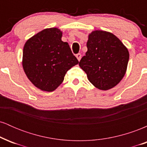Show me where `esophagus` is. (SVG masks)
<instances>
[{
  "label": "esophagus",
  "mask_w": 147,
  "mask_h": 147,
  "mask_svg": "<svg viewBox=\"0 0 147 147\" xmlns=\"http://www.w3.org/2000/svg\"><path fill=\"white\" fill-rule=\"evenodd\" d=\"M76 57L77 58V59H78V61H80L81 58H82V55H81L80 53H78L76 55Z\"/></svg>",
  "instance_id": "obj_1"
}]
</instances>
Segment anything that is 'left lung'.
Returning <instances> with one entry per match:
<instances>
[{
  "instance_id": "1",
  "label": "left lung",
  "mask_w": 147,
  "mask_h": 147,
  "mask_svg": "<svg viewBox=\"0 0 147 147\" xmlns=\"http://www.w3.org/2000/svg\"><path fill=\"white\" fill-rule=\"evenodd\" d=\"M88 51L79 65L94 86L103 90L115 86L125 75L128 49L109 32L95 30L88 35Z\"/></svg>"
}]
</instances>
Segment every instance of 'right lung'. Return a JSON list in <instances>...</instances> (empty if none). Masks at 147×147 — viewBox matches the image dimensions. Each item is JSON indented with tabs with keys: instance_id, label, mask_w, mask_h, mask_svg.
Here are the masks:
<instances>
[{
	"instance_id": "obj_1",
	"label": "right lung",
	"mask_w": 147,
	"mask_h": 147,
	"mask_svg": "<svg viewBox=\"0 0 147 147\" xmlns=\"http://www.w3.org/2000/svg\"><path fill=\"white\" fill-rule=\"evenodd\" d=\"M61 36L62 32L56 28L45 29L28 39L23 48L25 75L41 90H55L67 71L79 63Z\"/></svg>"
}]
</instances>
